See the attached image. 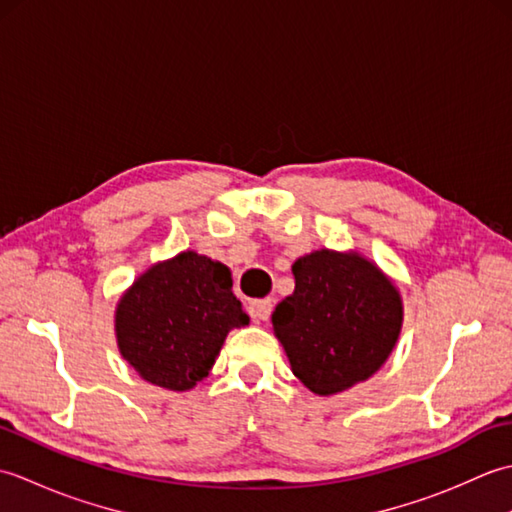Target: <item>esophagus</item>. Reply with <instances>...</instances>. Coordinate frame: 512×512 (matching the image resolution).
Returning a JSON list of instances; mask_svg holds the SVG:
<instances>
[{
    "mask_svg": "<svg viewBox=\"0 0 512 512\" xmlns=\"http://www.w3.org/2000/svg\"><path fill=\"white\" fill-rule=\"evenodd\" d=\"M270 312H273V301L270 299L250 301V317H253L255 321H268Z\"/></svg>",
    "mask_w": 512,
    "mask_h": 512,
    "instance_id": "34e87169",
    "label": "esophagus"
}]
</instances>
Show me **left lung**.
Masks as SVG:
<instances>
[{
    "label": "left lung",
    "mask_w": 512,
    "mask_h": 512,
    "mask_svg": "<svg viewBox=\"0 0 512 512\" xmlns=\"http://www.w3.org/2000/svg\"><path fill=\"white\" fill-rule=\"evenodd\" d=\"M292 275L295 292L270 317L292 374L317 396L374 376L405 319L394 279L358 250L330 248L299 257Z\"/></svg>",
    "instance_id": "obj_1"
}]
</instances>
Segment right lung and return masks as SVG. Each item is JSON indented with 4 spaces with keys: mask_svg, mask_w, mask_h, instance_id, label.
I'll list each match as a JSON object with an SVG mask.
<instances>
[{
    "mask_svg": "<svg viewBox=\"0 0 512 512\" xmlns=\"http://www.w3.org/2000/svg\"><path fill=\"white\" fill-rule=\"evenodd\" d=\"M228 266L182 250L134 279L114 312L118 352L151 385L189 391L209 376L226 336L248 325Z\"/></svg>",
    "mask_w": 512,
    "mask_h": 512,
    "instance_id": "1",
    "label": "right lung"
}]
</instances>
